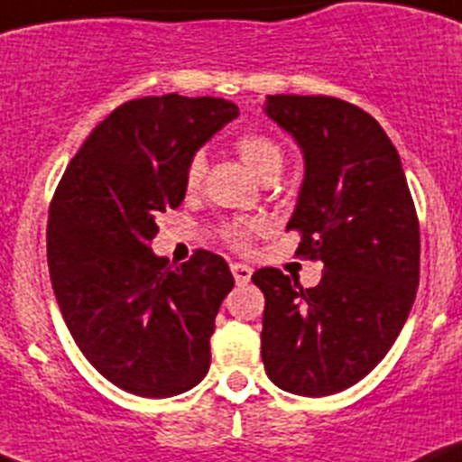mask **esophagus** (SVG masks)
Masks as SVG:
<instances>
[{"label":"esophagus","instance_id":"obj_1","mask_svg":"<svg viewBox=\"0 0 462 462\" xmlns=\"http://www.w3.org/2000/svg\"><path fill=\"white\" fill-rule=\"evenodd\" d=\"M230 269H232V276H235V281L239 282V285H246V282L251 281L253 269L248 267V264H241V262H235V264H230Z\"/></svg>","mask_w":462,"mask_h":462}]
</instances>
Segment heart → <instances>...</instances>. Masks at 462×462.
I'll list each match as a JSON object with an SVG mask.
<instances>
[{"instance_id":"1","label":"heart","mask_w":462,"mask_h":462,"mask_svg":"<svg viewBox=\"0 0 462 462\" xmlns=\"http://www.w3.org/2000/svg\"><path fill=\"white\" fill-rule=\"evenodd\" d=\"M235 149L239 153V159L244 161V165L260 181L269 180V177H278L282 170V163H285V153H282L281 144L273 138H269V135H262V133H246V135H241L236 140ZM205 156L195 153L193 159L189 161V165H186L184 174V186L189 193L200 189L202 180H205ZM255 230H260L257 223H230V226H226L223 235H226L227 244H232L235 248H244L248 244L251 232Z\"/></svg>"}]
</instances>
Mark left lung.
Listing matches in <instances>:
<instances>
[{"mask_svg": "<svg viewBox=\"0 0 462 462\" xmlns=\"http://www.w3.org/2000/svg\"><path fill=\"white\" fill-rule=\"evenodd\" d=\"M264 115L303 153V181L288 230L297 255L324 264L301 288L272 267L264 292L262 361L269 380L297 396H331L384 359L419 285V221L401 156L361 107L331 97H267Z\"/></svg>", "mask_w": 462, "mask_h": 462, "instance_id": "left-lung-1", "label": "left lung"}]
</instances>
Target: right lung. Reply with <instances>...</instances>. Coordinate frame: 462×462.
Masks as SVG:
<instances>
[{
  "label": "right lung",
  "mask_w": 462,
  "mask_h": 462,
  "mask_svg": "<svg viewBox=\"0 0 462 462\" xmlns=\"http://www.w3.org/2000/svg\"><path fill=\"white\" fill-rule=\"evenodd\" d=\"M239 107L214 97H144L110 112L73 156L50 205L48 267L61 318L106 380L144 398L193 389L235 285L221 255L181 267L152 251L156 216L186 195V165Z\"/></svg>",
  "instance_id": "add662e5"
}]
</instances>
